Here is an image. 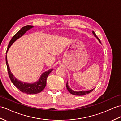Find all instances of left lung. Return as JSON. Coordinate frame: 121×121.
Segmentation results:
<instances>
[{
    "label": "left lung",
    "instance_id": "obj_1",
    "mask_svg": "<svg viewBox=\"0 0 121 121\" xmlns=\"http://www.w3.org/2000/svg\"><path fill=\"white\" fill-rule=\"evenodd\" d=\"M93 33L94 36L98 39V40H99V42L100 43V41L99 40V39L97 37V35H96V34L95 33V32L94 31H93ZM66 88L67 89V90L69 91V92L70 93L73 94V95H78V96H82V95H85L86 94H89L90 92H91L94 89H94H93L91 90H89V91H79V92L74 91L73 90H72L71 89H70V88L69 86L68 85H67V82L66 83Z\"/></svg>",
    "mask_w": 121,
    "mask_h": 121
}]
</instances>
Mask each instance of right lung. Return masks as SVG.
Listing matches in <instances>:
<instances>
[{"label": "right lung", "mask_w": 121, "mask_h": 121, "mask_svg": "<svg viewBox=\"0 0 121 121\" xmlns=\"http://www.w3.org/2000/svg\"><path fill=\"white\" fill-rule=\"evenodd\" d=\"M33 27V26H31V25H27V26H25L22 28L20 30H19L13 36L12 38L11 39V40L9 42V45H8L6 54L8 49H9L10 47L11 46V45L13 43V42L15 41L17 39H18L19 38H20L21 36H22L27 30H28L30 28H31ZM5 62H6L8 74H9L11 81H12L13 85H14L21 92L25 93L27 94H37L43 91L46 85V80L48 76L50 74V73L52 71V69H50L48 71L44 73L41 75L40 79H39V80L37 82L33 83H27L21 82V81L19 80L16 79L14 77V76L12 75V74L11 73L10 71L9 65H8V63L7 55L5 56Z\"/></svg>", "instance_id": "1"}]
</instances>
